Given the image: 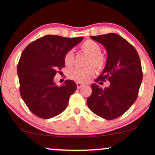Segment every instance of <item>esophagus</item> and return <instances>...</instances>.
<instances>
[{
  "mask_svg": "<svg viewBox=\"0 0 155 155\" xmlns=\"http://www.w3.org/2000/svg\"><path fill=\"white\" fill-rule=\"evenodd\" d=\"M76 84H77V87H78V89L81 88L84 85V84H82V83H81V82H77V83H76Z\"/></svg>",
  "mask_w": 155,
  "mask_h": 155,
  "instance_id": "1",
  "label": "esophagus"
}]
</instances>
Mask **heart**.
I'll return each instance as SVG.
<instances>
[{
	"instance_id": "1",
	"label": "heart",
	"mask_w": 155,
	"mask_h": 155,
	"mask_svg": "<svg viewBox=\"0 0 155 155\" xmlns=\"http://www.w3.org/2000/svg\"><path fill=\"white\" fill-rule=\"evenodd\" d=\"M81 49L90 56L88 59L87 65H94L97 69L101 70L106 64V59L101 54V47L98 43L93 40H87L80 46ZM74 54L73 51H69L64 56V62L68 66H71L73 63ZM95 73L94 68L92 66H88L84 68H74L68 73V77L71 80L77 82H87Z\"/></svg>"
}]
</instances>
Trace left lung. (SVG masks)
Returning a JSON list of instances; mask_svg holds the SVG:
<instances>
[{
    "instance_id": "obj_1",
    "label": "left lung",
    "mask_w": 155,
    "mask_h": 155,
    "mask_svg": "<svg viewBox=\"0 0 155 155\" xmlns=\"http://www.w3.org/2000/svg\"><path fill=\"white\" fill-rule=\"evenodd\" d=\"M102 44L107 51V63L95 80H107L110 85L104 90L91 84L92 94L87 104L96 115L107 120L122 116L136 100L143 80L141 62L135 48L124 38L114 33L90 37Z\"/></svg>"
}]
</instances>
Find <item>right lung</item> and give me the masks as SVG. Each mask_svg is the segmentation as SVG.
I'll use <instances>...</instances> for the list:
<instances>
[{"label":"right lung","mask_w":155,"mask_h":155,"mask_svg":"<svg viewBox=\"0 0 155 155\" xmlns=\"http://www.w3.org/2000/svg\"><path fill=\"white\" fill-rule=\"evenodd\" d=\"M82 39L46 35L31 42L22 51L18 65L20 95L38 117L53 118L66 109L77 85L68 80L58 87L54 78L57 70L65 66V54Z\"/></svg>","instance_id":"add662e5"}]
</instances>
